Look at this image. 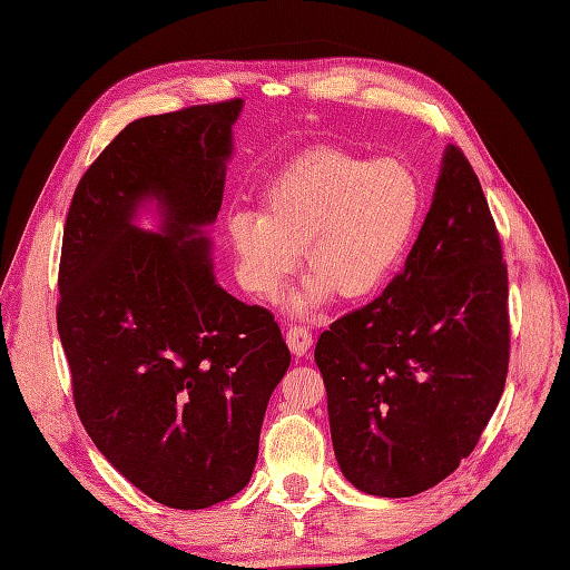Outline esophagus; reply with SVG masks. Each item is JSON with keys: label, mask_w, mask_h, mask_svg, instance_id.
I'll return each instance as SVG.
<instances>
[{"label": "esophagus", "mask_w": 570, "mask_h": 570, "mask_svg": "<svg viewBox=\"0 0 570 570\" xmlns=\"http://www.w3.org/2000/svg\"><path fill=\"white\" fill-rule=\"evenodd\" d=\"M286 344L294 356H305L308 354V348L313 346V334L301 325H294L286 330Z\"/></svg>", "instance_id": "esophagus-1"}]
</instances>
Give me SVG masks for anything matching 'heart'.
<instances>
[{"label": "heart", "instance_id": "heart-1", "mask_svg": "<svg viewBox=\"0 0 570 570\" xmlns=\"http://www.w3.org/2000/svg\"><path fill=\"white\" fill-rule=\"evenodd\" d=\"M419 214L421 189L402 160L317 149L267 185L265 212H233L226 233L240 286L262 301L286 286L303 247L311 272L288 311L311 315L337 291L346 301L381 294L410 253Z\"/></svg>", "mask_w": 570, "mask_h": 570}]
</instances>
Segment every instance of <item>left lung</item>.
Segmentation results:
<instances>
[{
    "instance_id": "8db88e82",
    "label": "left lung",
    "mask_w": 570,
    "mask_h": 570,
    "mask_svg": "<svg viewBox=\"0 0 570 570\" xmlns=\"http://www.w3.org/2000/svg\"><path fill=\"white\" fill-rule=\"evenodd\" d=\"M508 269L479 178L445 146L402 274L320 334L342 474L371 495L435 487L474 450L508 373Z\"/></svg>"
}]
</instances>
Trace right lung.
<instances>
[{
    "label": "right lung",
    "mask_w": 570,
    "mask_h": 570,
    "mask_svg": "<svg viewBox=\"0 0 570 570\" xmlns=\"http://www.w3.org/2000/svg\"><path fill=\"white\" fill-rule=\"evenodd\" d=\"M243 100L129 122L83 173L67 214L57 330L86 433L156 503L199 510L253 476L291 354L274 315L216 284ZM159 214V230L138 216Z\"/></svg>",
    "instance_id": "right-lung-1"
}]
</instances>
